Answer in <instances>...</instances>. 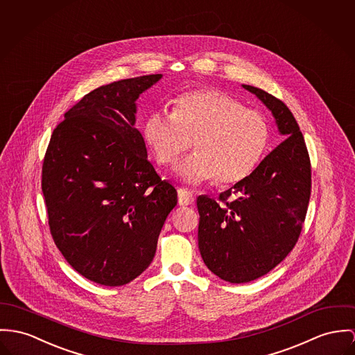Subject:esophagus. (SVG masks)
<instances>
[{
    "mask_svg": "<svg viewBox=\"0 0 355 355\" xmlns=\"http://www.w3.org/2000/svg\"><path fill=\"white\" fill-rule=\"evenodd\" d=\"M193 201H194V194H193L191 191L184 189V188L178 189V204H180L181 207L191 205Z\"/></svg>",
    "mask_w": 355,
    "mask_h": 355,
    "instance_id": "1",
    "label": "esophagus"
}]
</instances>
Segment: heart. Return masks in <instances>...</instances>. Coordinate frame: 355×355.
Listing matches in <instances>:
<instances>
[{
  "label": "heart",
  "instance_id": "1",
  "mask_svg": "<svg viewBox=\"0 0 355 355\" xmlns=\"http://www.w3.org/2000/svg\"><path fill=\"white\" fill-rule=\"evenodd\" d=\"M143 137L164 167L178 164L194 141L196 153L177 170L187 182L216 177L218 184H236L262 161L270 127L261 112L243 108L231 96L196 89L177 96L171 113H151L144 121Z\"/></svg>",
  "mask_w": 355,
  "mask_h": 355
}]
</instances>
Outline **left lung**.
Masks as SVG:
<instances>
[{
  "label": "left lung",
  "mask_w": 355,
  "mask_h": 355,
  "mask_svg": "<svg viewBox=\"0 0 355 355\" xmlns=\"http://www.w3.org/2000/svg\"><path fill=\"white\" fill-rule=\"evenodd\" d=\"M272 110L285 139L257 168L218 200L197 197L204 263L231 284L269 273L299 241L311 196V161L300 127L270 93L243 85Z\"/></svg>",
  "instance_id": "8db88e82"
}]
</instances>
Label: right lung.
Masks as SVG:
<instances>
[{
    "label": "right lung",
    "mask_w": 355,
    "mask_h": 355,
    "mask_svg": "<svg viewBox=\"0 0 355 355\" xmlns=\"http://www.w3.org/2000/svg\"><path fill=\"white\" fill-rule=\"evenodd\" d=\"M150 74L100 86L64 113L51 135L42 191L55 245L85 278L121 286L151 263L175 188L147 159L135 127Z\"/></svg>",
    "instance_id": "obj_1"
}]
</instances>
